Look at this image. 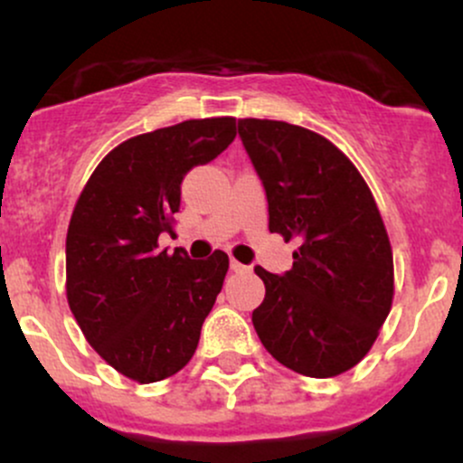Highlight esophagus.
I'll return each instance as SVG.
<instances>
[{
	"mask_svg": "<svg viewBox=\"0 0 463 463\" xmlns=\"http://www.w3.org/2000/svg\"><path fill=\"white\" fill-rule=\"evenodd\" d=\"M231 269L232 272H246V265H241L239 261H235V259H231Z\"/></svg>",
	"mask_w": 463,
	"mask_h": 463,
	"instance_id": "34e87169",
	"label": "esophagus"
}]
</instances>
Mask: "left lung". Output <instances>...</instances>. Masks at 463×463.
I'll return each instance as SVG.
<instances>
[{
	"mask_svg": "<svg viewBox=\"0 0 463 463\" xmlns=\"http://www.w3.org/2000/svg\"><path fill=\"white\" fill-rule=\"evenodd\" d=\"M237 128L265 189L269 232L300 241L289 272L254 268L265 285L254 331L285 368L342 374L368 354L394 296L376 202L357 167L316 132L269 119H239Z\"/></svg>",
	"mask_w": 463,
	"mask_h": 463,
	"instance_id": "left-lung-1",
	"label": "left lung"
}]
</instances>
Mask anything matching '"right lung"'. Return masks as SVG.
<instances>
[{"label":"right lung","instance_id":"right-lung-1","mask_svg":"<svg viewBox=\"0 0 463 463\" xmlns=\"http://www.w3.org/2000/svg\"><path fill=\"white\" fill-rule=\"evenodd\" d=\"M232 117L189 119L117 146L80 194L67 231V300L87 342L139 383L176 374L200 342L228 272L215 250L195 261L158 248L180 184L235 141Z\"/></svg>","mask_w":463,"mask_h":463}]
</instances>
